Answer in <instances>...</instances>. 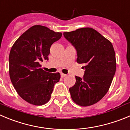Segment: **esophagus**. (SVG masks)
<instances>
[{
	"instance_id": "esophagus-1",
	"label": "esophagus",
	"mask_w": 130,
	"mask_h": 130,
	"mask_svg": "<svg viewBox=\"0 0 130 130\" xmlns=\"http://www.w3.org/2000/svg\"><path fill=\"white\" fill-rule=\"evenodd\" d=\"M65 76H67V74H63V73L61 74V77H65Z\"/></svg>"
}]
</instances>
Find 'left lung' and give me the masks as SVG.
I'll return each instance as SVG.
<instances>
[{"label":"left lung","instance_id":"left-lung-1","mask_svg":"<svg viewBox=\"0 0 130 130\" xmlns=\"http://www.w3.org/2000/svg\"><path fill=\"white\" fill-rule=\"evenodd\" d=\"M77 51V62L85 65L83 78L76 76L69 88L73 101L81 106L95 104L108 92L116 70L114 48L111 42L90 27L63 32Z\"/></svg>","mask_w":130,"mask_h":130}]
</instances>
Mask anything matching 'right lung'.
Returning a JSON list of instances; mask_svg holds the SVG:
<instances>
[{"mask_svg": "<svg viewBox=\"0 0 130 130\" xmlns=\"http://www.w3.org/2000/svg\"><path fill=\"white\" fill-rule=\"evenodd\" d=\"M62 33L47 27L35 25L18 38L11 48L9 72L17 92L31 105L40 106L50 100L60 74L45 72L40 61L48 60L50 48Z\"/></svg>", "mask_w": 130, "mask_h": 130, "instance_id": "add662e5", "label": "right lung"}]
</instances>
